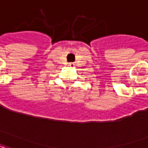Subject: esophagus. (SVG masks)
Listing matches in <instances>:
<instances>
[{
  "label": "esophagus",
  "mask_w": 148,
  "mask_h": 148,
  "mask_svg": "<svg viewBox=\"0 0 148 148\" xmlns=\"http://www.w3.org/2000/svg\"><path fill=\"white\" fill-rule=\"evenodd\" d=\"M68 66H71V67H73V66H74V62H70V63L68 64Z\"/></svg>",
  "instance_id": "esophagus-1"
}]
</instances>
